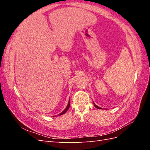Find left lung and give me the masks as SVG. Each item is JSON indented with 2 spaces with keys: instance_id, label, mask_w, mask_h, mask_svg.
Wrapping results in <instances>:
<instances>
[{
  "instance_id": "obj_1",
  "label": "left lung",
  "mask_w": 150,
  "mask_h": 150,
  "mask_svg": "<svg viewBox=\"0 0 150 150\" xmlns=\"http://www.w3.org/2000/svg\"><path fill=\"white\" fill-rule=\"evenodd\" d=\"M93 104H94V106H95V107H96V108H97V109H102V108H100V107H99V106H97V105H96V104H94V102H93Z\"/></svg>"
}]
</instances>
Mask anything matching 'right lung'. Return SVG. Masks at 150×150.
I'll return each instance as SVG.
<instances>
[{"label": "right lung", "mask_w": 150, "mask_h": 150, "mask_svg": "<svg viewBox=\"0 0 150 150\" xmlns=\"http://www.w3.org/2000/svg\"><path fill=\"white\" fill-rule=\"evenodd\" d=\"M69 107H70V99H69V102H68V104H67V106H66V109L65 110H64V111H62L60 114H59L58 115V116H61V115H62L63 114H64V113H66V111L69 110ZM56 116H52V117H56Z\"/></svg>", "instance_id": "right-lung-1"}]
</instances>
